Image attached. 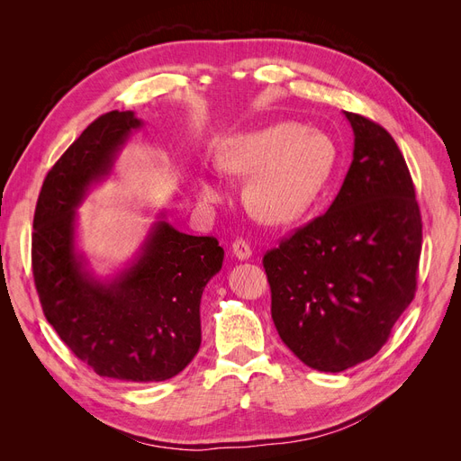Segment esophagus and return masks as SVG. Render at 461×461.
<instances>
[{"label":"esophagus","instance_id":"obj_1","mask_svg":"<svg viewBox=\"0 0 461 461\" xmlns=\"http://www.w3.org/2000/svg\"><path fill=\"white\" fill-rule=\"evenodd\" d=\"M232 256L239 259V261H244V259H249L252 258V248H249V244L246 240H234L232 242Z\"/></svg>","mask_w":461,"mask_h":461}]
</instances>
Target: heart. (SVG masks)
I'll list each match as a JSON object with an SVG mask.
<instances>
[{
	"mask_svg": "<svg viewBox=\"0 0 461 461\" xmlns=\"http://www.w3.org/2000/svg\"><path fill=\"white\" fill-rule=\"evenodd\" d=\"M217 163L222 171L249 176L244 200L249 212L271 225H286L313 205L337 165L330 138L294 121L267 124L221 144ZM200 198H222V183L213 169L202 167L196 176Z\"/></svg>",
	"mask_w": 461,
	"mask_h": 461,
	"instance_id": "obj_1",
	"label": "heart"
}]
</instances>
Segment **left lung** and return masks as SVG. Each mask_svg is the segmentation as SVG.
<instances>
[{"instance_id":"8db88e82","label":"left lung","mask_w":461,"mask_h":461,"mask_svg":"<svg viewBox=\"0 0 461 461\" xmlns=\"http://www.w3.org/2000/svg\"><path fill=\"white\" fill-rule=\"evenodd\" d=\"M354 159L327 209L263 256L278 337L305 366L373 357L415 296L421 213L406 159L381 124L348 113Z\"/></svg>"}]
</instances>
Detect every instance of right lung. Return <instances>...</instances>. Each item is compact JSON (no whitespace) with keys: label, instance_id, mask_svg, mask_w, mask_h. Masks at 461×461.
I'll return each instance as SVG.
<instances>
[{"label":"right lung","instance_id":"add662e5","mask_svg":"<svg viewBox=\"0 0 461 461\" xmlns=\"http://www.w3.org/2000/svg\"><path fill=\"white\" fill-rule=\"evenodd\" d=\"M140 127L134 111H109L51 167L34 213L32 273L46 319L80 361L109 379L156 383L198 354L202 294L225 252L213 236L161 219L127 269L107 281L86 269L75 244L77 207Z\"/></svg>","mask_w":461,"mask_h":461}]
</instances>
